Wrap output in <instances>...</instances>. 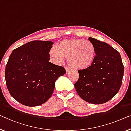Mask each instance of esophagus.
I'll return each instance as SVG.
<instances>
[{
	"label": "esophagus",
	"mask_w": 131,
	"mask_h": 131,
	"mask_svg": "<svg viewBox=\"0 0 131 131\" xmlns=\"http://www.w3.org/2000/svg\"><path fill=\"white\" fill-rule=\"evenodd\" d=\"M65 69H66V73H68V72H69L70 71V69H69V68H66Z\"/></svg>",
	"instance_id": "esophagus-1"
}]
</instances>
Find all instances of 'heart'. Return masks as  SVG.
Returning <instances> with one entry per match:
<instances>
[{
    "mask_svg": "<svg viewBox=\"0 0 131 131\" xmlns=\"http://www.w3.org/2000/svg\"><path fill=\"white\" fill-rule=\"evenodd\" d=\"M96 48L92 42L82 39L64 40L59 43L57 49L52 48L49 56L54 63L59 64L64 58L75 69L82 70L90 67L96 58Z\"/></svg>",
    "mask_w": 131,
    "mask_h": 131,
    "instance_id": "obj_1",
    "label": "heart"
}]
</instances>
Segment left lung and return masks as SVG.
Listing matches in <instances>:
<instances>
[{"mask_svg": "<svg viewBox=\"0 0 131 131\" xmlns=\"http://www.w3.org/2000/svg\"><path fill=\"white\" fill-rule=\"evenodd\" d=\"M96 48V58L90 67L79 70L74 85L79 96L86 102L102 104L118 92L122 82L124 66L120 53L104 42L89 38Z\"/></svg>", "mask_w": 131, "mask_h": 131, "instance_id": "obj_1", "label": "left lung"}]
</instances>
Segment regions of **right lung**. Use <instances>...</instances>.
Returning <instances> with one entry per match:
<instances>
[{
    "instance_id": "add662e5",
    "label": "right lung",
    "mask_w": 131,
    "mask_h": 131,
    "mask_svg": "<svg viewBox=\"0 0 131 131\" xmlns=\"http://www.w3.org/2000/svg\"><path fill=\"white\" fill-rule=\"evenodd\" d=\"M52 41L34 40L15 49L6 66L5 80L10 94L28 106L46 102L55 82L65 74V68L49 62Z\"/></svg>"
}]
</instances>
